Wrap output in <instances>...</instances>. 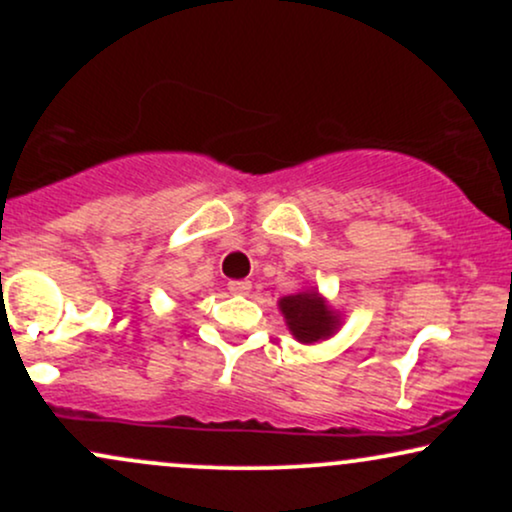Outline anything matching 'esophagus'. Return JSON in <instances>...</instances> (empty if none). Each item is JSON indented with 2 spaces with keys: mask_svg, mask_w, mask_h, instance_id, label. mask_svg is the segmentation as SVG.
I'll return each instance as SVG.
<instances>
[{
  "mask_svg": "<svg viewBox=\"0 0 512 512\" xmlns=\"http://www.w3.org/2000/svg\"><path fill=\"white\" fill-rule=\"evenodd\" d=\"M250 289H252V284H250V281H245V279L228 281V291L236 293V296H245V293H250Z\"/></svg>",
  "mask_w": 512,
  "mask_h": 512,
  "instance_id": "esophagus-1",
  "label": "esophagus"
}]
</instances>
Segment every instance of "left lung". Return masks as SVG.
<instances>
[{
	"mask_svg": "<svg viewBox=\"0 0 512 512\" xmlns=\"http://www.w3.org/2000/svg\"><path fill=\"white\" fill-rule=\"evenodd\" d=\"M279 310L293 339L301 344L325 342L339 332L344 322V315L332 308L315 286H305L298 293L279 298Z\"/></svg>",
	"mask_w": 512,
	"mask_h": 512,
	"instance_id": "8db88e82",
	"label": "left lung"
}]
</instances>
